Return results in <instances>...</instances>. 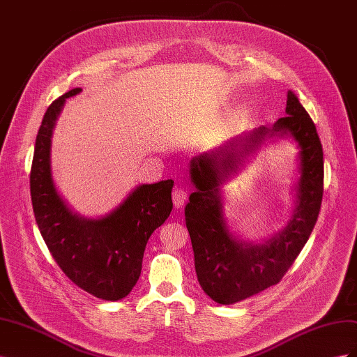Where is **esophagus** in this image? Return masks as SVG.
<instances>
[{
  "mask_svg": "<svg viewBox=\"0 0 357 357\" xmlns=\"http://www.w3.org/2000/svg\"><path fill=\"white\" fill-rule=\"evenodd\" d=\"M188 197H189L188 190H186L185 188H181V186L176 188V189H174V192H172V201H174V205H176L177 208L183 207V205L186 204Z\"/></svg>",
  "mask_w": 357,
  "mask_h": 357,
  "instance_id": "obj_1",
  "label": "esophagus"
}]
</instances>
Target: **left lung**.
<instances>
[{"mask_svg": "<svg viewBox=\"0 0 357 357\" xmlns=\"http://www.w3.org/2000/svg\"><path fill=\"white\" fill-rule=\"evenodd\" d=\"M286 114L273 128L261 126L213 152L190 160L197 190L185 210L195 269L202 290L218 304L229 305L277 284L308 241L323 197V149L312 119L294 92H287ZM289 133L300 146L301 177L297 207L287 228L255 246L234 240L221 211L218 186L265 136Z\"/></svg>", "mask_w": 357, "mask_h": 357, "instance_id": "left-lung-1", "label": "left lung"}]
</instances>
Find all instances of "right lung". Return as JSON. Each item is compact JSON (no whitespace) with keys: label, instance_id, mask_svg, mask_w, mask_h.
I'll use <instances>...</instances> for the list:
<instances>
[{"label":"right lung","instance_id":"1","mask_svg":"<svg viewBox=\"0 0 357 357\" xmlns=\"http://www.w3.org/2000/svg\"><path fill=\"white\" fill-rule=\"evenodd\" d=\"M80 91L75 88L59 96L43 117L29 176L32 208L43 240L63 274L96 298L119 301L138 282L150 235L168 219L174 181L138 186L98 220L74 214L53 185L50 138L63 102Z\"/></svg>","mask_w":357,"mask_h":357}]
</instances>
